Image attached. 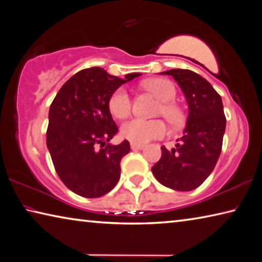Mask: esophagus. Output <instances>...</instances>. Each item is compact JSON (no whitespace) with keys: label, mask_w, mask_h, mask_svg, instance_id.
I'll return each mask as SVG.
<instances>
[{"label":"esophagus","mask_w":262,"mask_h":262,"mask_svg":"<svg viewBox=\"0 0 262 262\" xmlns=\"http://www.w3.org/2000/svg\"><path fill=\"white\" fill-rule=\"evenodd\" d=\"M145 147V145L143 144H135V143H131V149H134V151H138V149H143Z\"/></svg>","instance_id":"esophagus-1"}]
</instances>
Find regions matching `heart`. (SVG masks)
I'll use <instances>...</instances> for the list:
<instances>
[{"instance_id": "b5f03b06", "label": "heart", "mask_w": 262, "mask_h": 262, "mask_svg": "<svg viewBox=\"0 0 262 262\" xmlns=\"http://www.w3.org/2000/svg\"><path fill=\"white\" fill-rule=\"evenodd\" d=\"M145 87L161 101L158 113L175 125L182 121V110L173 102L177 96V89L169 80L151 79L145 82ZM131 97L126 89H116L109 100L111 115L116 118H125L131 113ZM167 132L168 128L161 119L147 121L143 118H132L124 123L121 127L123 138L135 144H146L153 139H160L167 135Z\"/></svg>"}]
</instances>
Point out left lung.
Wrapping results in <instances>:
<instances>
[{
  "label": "left lung",
  "mask_w": 262,
  "mask_h": 262,
  "mask_svg": "<svg viewBox=\"0 0 262 262\" xmlns=\"http://www.w3.org/2000/svg\"><path fill=\"white\" fill-rule=\"evenodd\" d=\"M161 74L171 75L180 85L188 103V118L180 143L171 149L161 147L152 173L165 187L189 191L205 181L221 156L226 125L222 97L192 71L178 68Z\"/></svg>",
  "instance_id": "1"
}]
</instances>
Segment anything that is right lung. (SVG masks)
<instances>
[{
	"label": "right lung",
	"mask_w": 262,
	"mask_h": 262,
	"mask_svg": "<svg viewBox=\"0 0 262 262\" xmlns=\"http://www.w3.org/2000/svg\"><path fill=\"white\" fill-rule=\"evenodd\" d=\"M139 75L121 79L101 67L87 68L73 75L54 97L46 145L60 180L75 194L95 199L117 184L130 143H109L118 131L109 100L116 89Z\"/></svg>",
	"instance_id": "add662e5"
}]
</instances>
